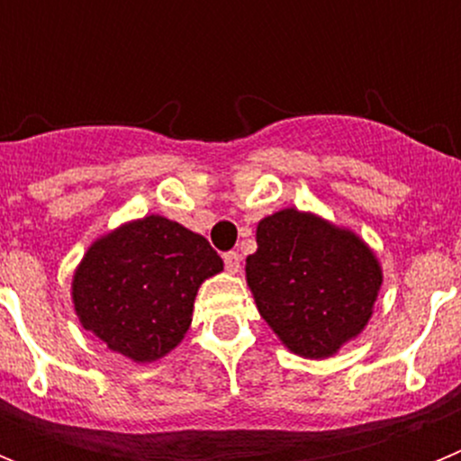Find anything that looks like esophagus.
<instances>
[{"label": "esophagus", "mask_w": 461, "mask_h": 461, "mask_svg": "<svg viewBox=\"0 0 461 461\" xmlns=\"http://www.w3.org/2000/svg\"><path fill=\"white\" fill-rule=\"evenodd\" d=\"M223 263H226V270L228 272H238L240 270V263H242V256L238 254V251H226L223 254Z\"/></svg>", "instance_id": "1"}]
</instances>
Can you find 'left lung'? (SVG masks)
<instances>
[{"label":"left lung","instance_id":"8db88e82","mask_svg":"<svg viewBox=\"0 0 461 461\" xmlns=\"http://www.w3.org/2000/svg\"><path fill=\"white\" fill-rule=\"evenodd\" d=\"M256 242L247 281L260 316L293 353L328 357L367 325L381 267L356 235L281 210L258 223Z\"/></svg>","mask_w":461,"mask_h":461}]
</instances>
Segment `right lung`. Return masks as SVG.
<instances>
[{
    "label": "right lung",
    "mask_w": 461,
    "mask_h": 461,
    "mask_svg": "<svg viewBox=\"0 0 461 461\" xmlns=\"http://www.w3.org/2000/svg\"><path fill=\"white\" fill-rule=\"evenodd\" d=\"M221 270L203 235L152 214L89 247L73 276V303L108 348L152 362L180 344L198 286Z\"/></svg>",
    "instance_id": "right-lung-1"
}]
</instances>
